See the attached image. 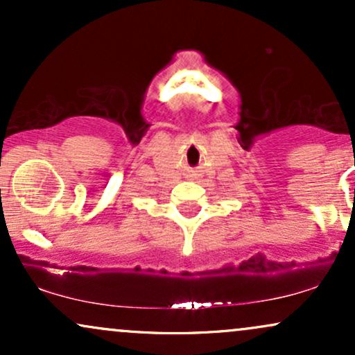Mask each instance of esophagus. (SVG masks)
<instances>
[{
  "label": "esophagus",
  "instance_id": "esophagus-1",
  "mask_svg": "<svg viewBox=\"0 0 355 355\" xmlns=\"http://www.w3.org/2000/svg\"><path fill=\"white\" fill-rule=\"evenodd\" d=\"M190 177H193V175H190Z\"/></svg>",
  "mask_w": 355,
  "mask_h": 355
}]
</instances>
